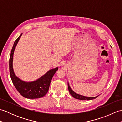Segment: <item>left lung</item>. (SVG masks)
I'll list each match as a JSON object with an SVG mask.
<instances>
[{
  "label": "left lung",
  "instance_id": "1",
  "mask_svg": "<svg viewBox=\"0 0 122 122\" xmlns=\"http://www.w3.org/2000/svg\"><path fill=\"white\" fill-rule=\"evenodd\" d=\"M68 86L69 91L70 93V94L73 97L76 98V99L81 100H91L94 99V98H96L98 96V95H97V97H85V96H83V95H80L79 94H77V93L74 92L72 90L68 82Z\"/></svg>",
  "mask_w": 122,
  "mask_h": 122
}]
</instances>
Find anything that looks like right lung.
Wrapping results in <instances>:
<instances>
[{
    "instance_id": "obj_1",
    "label": "right lung",
    "mask_w": 122,
    "mask_h": 122,
    "mask_svg": "<svg viewBox=\"0 0 122 122\" xmlns=\"http://www.w3.org/2000/svg\"><path fill=\"white\" fill-rule=\"evenodd\" d=\"M22 33L15 40L10 53L9 59L10 76L14 86L22 97L27 98H38L43 97L47 93L51 81L58 68L52 69L40 78L31 82L22 81L17 77L13 69V59L16 46Z\"/></svg>"
}]
</instances>
